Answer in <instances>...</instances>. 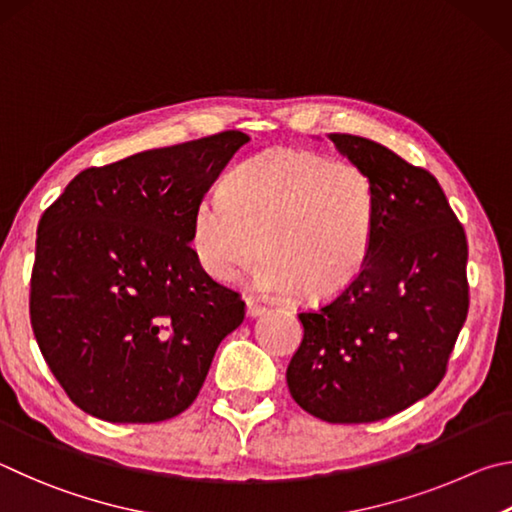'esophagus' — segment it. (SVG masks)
<instances>
[{
  "label": "esophagus",
  "mask_w": 512,
  "mask_h": 512,
  "mask_svg": "<svg viewBox=\"0 0 512 512\" xmlns=\"http://www.w3.org/2000/svg\"><path fill=\"white\" fill-rule=\"evenodd\" d=\"M245 312H247V317H249V319H256V317H261V315H263V312H265V306H261V303L254 301V299H247V303H245Z\"/></svg>",
  "instance_id": "1"
}]
</instances>
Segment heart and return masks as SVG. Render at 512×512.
Here are the masks:
<instances>
[{"label": "heart", "mask_w": 512, "mask_h": 512, "mask_svg": "<svg viewBox=\"0 0 512 512\" xmlns=\"http://www.w3.org/2000/svg\"><path fill=\"white\" fill-rule=\"evenodd\" d=\"M375 188L355 164L299 148L245 161L197 202L191 247L213 281L227 283L258 258L254 288L272 297H335L369 258Z\"/></svg>", "instance_id": "heart-1"}]
</instances>
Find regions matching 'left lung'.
Here are the masks:
<instances>
[{
  "instance_id": "8db88e82",
  "label": "left lung",
  "mask_w": 512,
  "mask_h": 512,
  "mask_svg": "<svg viewBox=\"0 0 512 512\" xmlns=\"http://www.w3.org/2000/svg\"><path fill=\"white\" fill-rule=\"evenodd\" d=\"M375 188V231L357 279L301 312L288 366L301 409L326 423H375L429 396L468 317V242L425 168L355 134H330Z\"/></svg>"
}]
</instances>
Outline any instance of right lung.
<instances>
[{
	"label": "right lung",
	"instance_id": "obj_1",
	"mask_svg": "<svg viewBox=\"0 0 512 512\" xmlns=\"http://www.w3.org/2000/svg\"><path fill=\"white\" fill-rule=\"evenodd\" d=\"M249 141L242 132L87 168L44 211L31 326L51 373L85 414L159 423L200 393L245 303L197 263V202Z\"/></svg>",
	"mask_w": 512,
	"mask_h": 512
}]
</instances>
